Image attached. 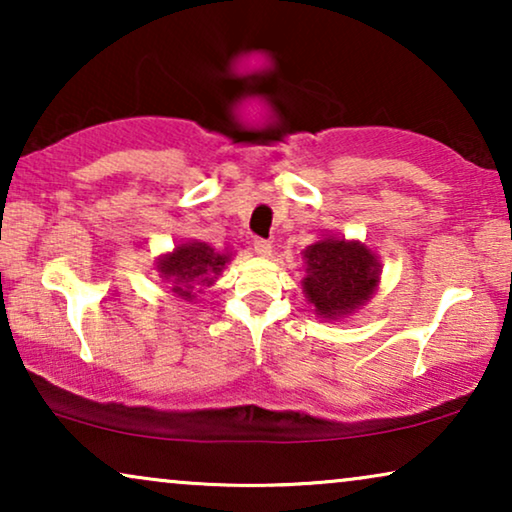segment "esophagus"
Returning <instances> with one entry per match:
<instances>
[{
    "label": "esophagus",
    "mask_w": 512,
    "mask_h": 512,
    "mask_svg": "<svg viewBox=\"0 0 512 512\" xmlns=\"http://www.w3.org/2000/svg\"><path fill=\"white\" fill-rule=\"evenodd\" d=\"M254 251L258 256H270L272 254V244L263 237H254Z\"/></svg>",
    "instance_id": "obj_1"
}]
</instances>
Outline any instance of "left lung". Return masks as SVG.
Returning a JSON list of instances; mask_svg holds the SVG:
<instances>
[{"instance_id":"obj_1","label":"left lung","mask_w":512,"mask_h":512,"mask_svg":"<svg viewBox=\"0 0 512 512\" xmlns=\"http://www.w3.org/2000/svg\"><path fill=\"white\" fill-rule=\"evenodd\" d=\"M303 289L321 317L335 319L356 310L377 284V258L359 242L326 237L305 251Z\"/></svg>"}]
</instances>
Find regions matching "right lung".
Segmentation results:
<instances>
[{"instance_id": "add662e5", "label": "right lung", "mask_w": 512, "mask_h": 512, "mask_svg": "<svg viewBox=\"0 0 512 512\" xmlns=\"http://www.w3.org/2000/svg\"><path fill=\"white\" fill-rule=\"evenodd\" d=\"M228 261V254H219L205 242H188L177 247L170 256L160 258L158 270L163 272L167 282H172V291L177 296L191 300L198 286H209L214 275H219Z\"/></svg>"}]
</instances>
